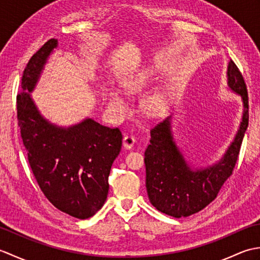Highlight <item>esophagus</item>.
I'll list each match as a JSON object with an SVG mask.
<instances>
[{
    "mask_svg": "<svg viewBox=\"0 0 260 260\" xmlns=\"http://www.w3.org/2000/svg\"><path fill=\"white\" fill-rule=\"evenodd\" d=\"M134 144H135V139L133 136H129V135L124 136L123 146L126 148V150H131V148H133Z\"/></svg>",
    "mask_w": 260,
    "mask_h": 260,
    "instance_id": "34e87169",
    "label": "esophagus"
}]
</instances>
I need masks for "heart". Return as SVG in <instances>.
I'll use <instances>...</instances> for the list:
<instances>
[{
    "instance_id": "obj_1",
    "label": "heart",
    "mask_w": 260,
    "mask_h": 260,
    "mask_svg": "<svg viewBox=\"0 0 260 260\" xmlns=\"http://www.w3.org/2000/svg\"><path fill=\"white\" fill-rule=\"evenodd\" d=\"M154 75V69L152 67H144L135 71L134 74L127 76L121 81V86L125 92L136 93L144 89L150 82ZM170 97L165 90H157L147 96L144 102L145 112L152 117H158L167 112L169 108ZM108 105L110 109L118 116L124 117L127 113V103L124 96L117 89H110L108 91Z\"/></svg>"
}]
</instances>
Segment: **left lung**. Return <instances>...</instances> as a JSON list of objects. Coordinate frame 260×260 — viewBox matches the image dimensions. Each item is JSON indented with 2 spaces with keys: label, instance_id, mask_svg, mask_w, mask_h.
Here are the masks:
<instances>
[{
  "label": "left lung",
  "instance_id": "8db88e82",
  "mask_svg": "<svg viewBox=\"0 0 260 260\" xmlns=\"http://www.w3.org/2000/svg\"><path fill=\"white\" fill-rule=\"evenodd\" d=\"M227 86L241 98L242 115L233 142L215 163L194 167L187 162L174 139L172 116L152 128L144 158L146 190L151 203L158 211L174 218L189 217L201 211L217 198L233 173L249 120L246 84L234 61L228 63Z\"/></svg>",
  "mask_w": 260,
  "mask_h": 260
}]
</instances>
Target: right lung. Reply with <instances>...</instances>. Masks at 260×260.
I'll list each match as a JSON object with an SVG mask.
<instances>
[{"instance_id":"add662e5","label":"right lung","mask_w":260,"mask_h":260,"mask_svg":"<svg viewBox=\"0 0 260 260\" xmlns=\"http://www.w3.org/2000/svg\"><path fill=\"white\" fill-rule=\"evenodd\" d=\"M57 47V39H50L26 64L21 82L23 91L16 98L19 127L43 194L60 211L87 219L106 201L108 176L123 136L118 128L103 126L89 117L68 127L43 117L31 92Z\"/></svg>"}]
</instances>
